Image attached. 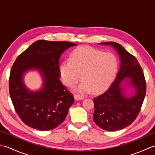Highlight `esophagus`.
Segmentation results:
<instances>
[{"label": "esophagus", "mask_w": 155, "mask_h": 155, "mask_svg": "<svg viewBox=\"0 0 155 155\" xmlns=\"http://www.w3.org/2000/svg\"><path fill=\"white\" fill-rule=\"evenodd\" d=\"M74 99L76 101L84 99V97L83 96H81V95H78V94H74Z\"/></svg>", "instance_id": "esophagus-1"}]
</instances>
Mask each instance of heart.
<instances>
[{"label": "heart", "instance_id": "obj_1", "mask_svg": "<svg viewBox=\"0 0 155 155\" xmlns=\"http://www.w3.org/2000/svg\"><path fill=\"white\" fill-rule=\"evenodd\" d=\"M118 64L113 54L82 46L72 51L70 61L62 62L59 71L63 83L73 87L81 78L83 81L76 91L87 93H99L110 86L116 77Z\"/></svg>", "mask_w": 155, "mask_h": 155}]
</instances>
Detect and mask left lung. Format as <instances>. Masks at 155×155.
Masks as SVG:
<instances>
[{
	"mask_svg": "<svg viewBox=\"0 0 155 155\" xmlns=\"http://www.w3.org/2000/svg\"><path fill=\"white\" fill-rule=\"evenodd\" d=\"M116 49L120 58V67L108 89L94 98L93 120L108 131H117L128 127L136 119L146 94V81L143 69L133 55L114 42H101ZM127 80L136 89L133 96L127 97L122 84Z\"/></svg>",
	"mask_w": 155,
	"mask_h": 155,
	"instance_id": "left-lung-1",
	"label": "left lung"
}]
</instances>
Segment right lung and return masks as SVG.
Segmentation results:
<instances>
[{
  "instance_id": "right-lung-1",
  "label": "right lung",
  "mask_w": 155,
  "mask_h": 155,
  "mask_svg": "<svg viewBox=\"0 0 155 155\" xmlns=\"http://www.w3.org/2000/svg\"><path fill=\"white\" fill-rule=\"evenodd\" d=\"M76 45L40 40L16 58L10 74L9 93L16 113L27 126L49 130L64 120L74 100L59 80V58L67 48ZM34 69L40 72L44 81L42 88L37 91H30L23 82L25 72Z\"/></svg>"
}]
</instances>
